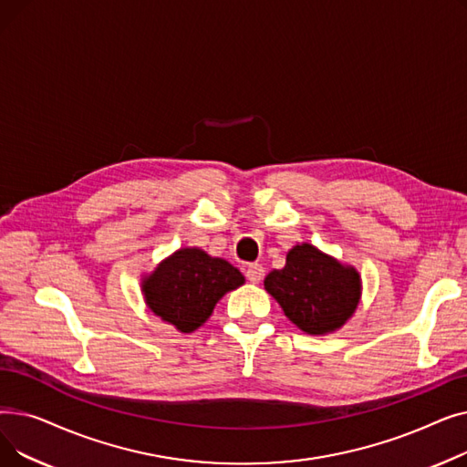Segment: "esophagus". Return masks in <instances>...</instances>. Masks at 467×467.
Here are the masks:
<instances>
[{"label":"esophagus","mask_w":467,"mask_h":467,"mask_svg":"<svg viewBox=\"0 0 467 467\" xmlns=\"http://www.w3.org/2000/svg\"><path fill=\"white\" fill-rule=\"evenodd\" d=\"M265 276V268L259 265V263H254L246 268V278L252 282V284H259Z\"/></svg>","instance_id":"esophagus-1"}]
</instances>
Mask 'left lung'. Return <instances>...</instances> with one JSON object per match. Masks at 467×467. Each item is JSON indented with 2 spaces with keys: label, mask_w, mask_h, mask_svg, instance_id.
Wrapping results in <instances>:
<instances>
[{
  "label": "left lung",
  "mask_w": 467,
  "mask_h": 467,
  "mask_svg": "<svg viewBox=\"0 0 467 467\" xmlns=\"http://www.w3.org/2000/svg\"><path fill=\"white\" fill-rule=\"evenodd\" d=\"M265 289L299 329L324 335L345 326L354 314L361 282L356 268L301 244L289 250L282 271L268 273Z\"/></svg>",
  "instance_id": "1"
}]
</instances>
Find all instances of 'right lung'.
Returning a JSON list of instances; mask_svg holds the SVG:
<instances>
[{
	"label": "right lung",
	"mask_w": 467,
	"mask_h": 467,
	"mask_svg": "<svg viewBox=\"0 0 467 467\" xmlns=\"http://www.w3.org/2000/svg\"><path fill=\"white\" fill-rule=\"evenodd\" d=\"M244 284L229 261L196 248L178 250L143 280V296L157 316L183 333L201 327L217 301Z\"/></svg>",
	"instance_id": "add662e5"
}]
</instances>
